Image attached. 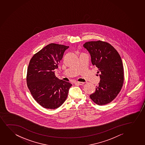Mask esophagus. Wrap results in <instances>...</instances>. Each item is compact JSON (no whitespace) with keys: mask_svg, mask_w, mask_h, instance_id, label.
Masks as SVG:
<instances>
[{"mask_svg":"<svg viewBox=\"0 0 145 145\" xmlns=\"http://www.w3.org/2000/svg\"><path fill=\"white\" fill-rule=\"evenodd\" d=\"M75 84H78V85H83L84 84V83H83V82H77L75 83Z\"/></svg>","mask_w":145,"mask_h":145,"instance_id":"obj_1","label":"esophagus"}]
</instances>
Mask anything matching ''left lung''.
<instances>
[{"label": "left lung", "mask_w": 145, "mask_h": 145, "mask_svg": "<svg viewBox=\"0 0 145 145\" xmlns=\"http://www.w3.org/2000/svg\"><path fill=\"white\" fill-rule=\"evenodd\" d=\"M84 47L91 56L92 64L98 68L100 81L90 98L98 105L110 103L120 92L124 81L122 60L117 50L107 42L85 43Z\"/></svg>", "instance_id": "left-lung-1"}]
</instances>
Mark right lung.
<instances>
[{
	"label": "right lung",
	"instance_id": "1",
	"mask_svg": "<svg viewBox=\"0 0 145 145\" xmlns=\"http://www.w3.org/2000/svg\"><path fill=\"white\" fill-rule=\"evenodd\" d=\"M69 46L51 43L35 54L29 63L26 82L33 97L47 109H55L65 101L72 84L55 76V69Z\"/></svg>",
	"mask_w": 145,
	"mask_h": 145
}]
</instances>
